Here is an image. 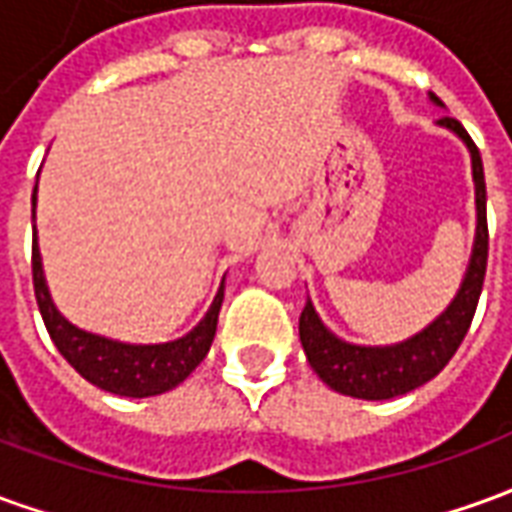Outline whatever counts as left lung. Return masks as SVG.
<instances>
[{
    "instance_id": "obj_1",
    "label": "left lung",
    "mask_w": 512,
    "mask_h": 512,
    "mask_svg": "<svg viewBox=\"0 0 512 512\" xmlns=\"http://www.w3.org/2000/svg\"><path fill=\"white\" fill-rule=\"evenodd\" d=\"M430 101H441L430 93ZM439 126L450 128L461 136L469 153H472L474 175V202H477V233L466 277L461 282L458 296L452 299L447 310L436 321L425 326L422 332L395 345H354L332 334L318 318V312L307 301L299 318V337L310 367L329 384L334 392L362 400H389V397L406 395L417 386L428 384L450 362L458 345L472 326L474 310L483 290L485 266H488V219H485V175L480 150L466 134V128L455 117H441Z\"/></svg>"
}]
</instances>
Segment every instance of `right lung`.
<instances>
[{
  "instance_id": "1",
  "label": "right lung",
  "mask_w": 512,
  "mask_h": 512,
  "mask_svg": "<svg viewBox=\"0 0 512 512\" xmlns=\"http://www.w3.org/2000/svg\"><path fill=\"white\" fill-rule=\"evenodd\" d=\"M35 200H38V186L32 191V222H35ZM32 282H35V299H38L43 323H46L57 351L68 359V365L98 389L123 397L161 395V392H169L172 386H178L180 381H186L191 370L200 365L211 348L224 299L222 282L205 318L186 337L172 340V343L131 345L84 332L71 321H65L51 301L49 285L43 277V263H40L35 224H32Z\"/></svg>"
}]
</instances>
